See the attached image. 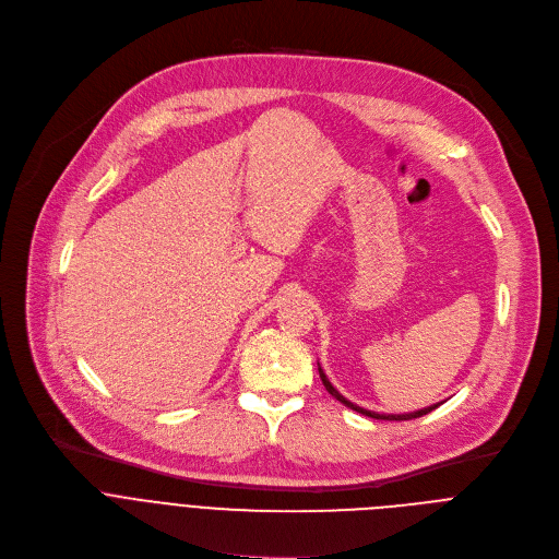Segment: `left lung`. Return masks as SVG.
Here are the masks:
<instances>
[{"label": "left lung", "instance_id": "left-lung-1", "mask_svg": "<svg viewBox=\"0 0 559 559\" xmlns=\"http://www.w3.org/2000/svg\"><path fill=\"white\" fill-rule=\"evenodd\" d=\"M320 378H322V382H324V386H326V391L337 400V402H342L344 406H348V408H353V411H357V413H361V415H368V417H373V419H389V421H404V419H415V417H421V415H428L430 411H436L440 404H432V406H426V408H421V411H413V413H402V415H386V413H376V411H366V408H361V406H357V404H353V402H348L331 382H329V378H326V373L322 370V366H320Z\"/></svg>", "mask_w": 559, "mask_h": 559}]
</instances>
